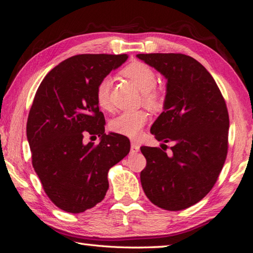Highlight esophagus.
<instances>
[{
	"label": "esophagus",
	"instance_id": "34e87169",
	"mask_svg": "<svg viewBox=\"0 0 253 253\" xmlns=\"http://www.w3.org/2000/svg\"><path fill=\"white\" fill-rule=\"evenodd\" d=\"M140 150V146L138 143H135V142H132L131 143V152L132 154H136V152H138Z\"/></svg>",
	"mask_w": 253,
	"mask_h": 253
}]
</instances>
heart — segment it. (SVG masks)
Masks as SVG:
<instances>
[{
    "instance_id": "1",
    "label": "heart",
    "mask_w": 253,
    "mask_h": 253,
    "mask_svg": "<svg viewBox=\"0 0 253 253\" xmlns=\"http://www.w3.org/2000/svg\"><path fill=\"white\" fill-rule=\"evenodd\" d=\"M121 74L133 83L135 87L141 92L144 105L152 110H159L163 106V90L156 86L157 76L150 66L141 63V61H133V63L126 65L121 70ZM111 87L112 78L105 76L97 83L96 89H95V97H96L97 104L102 109L107 111L112 109ZM147 120L148 114L143 110L124 112L112 120L110 127L115 133L129 136V138H135L141 132Z\"/></svg>"
}]
</instances>
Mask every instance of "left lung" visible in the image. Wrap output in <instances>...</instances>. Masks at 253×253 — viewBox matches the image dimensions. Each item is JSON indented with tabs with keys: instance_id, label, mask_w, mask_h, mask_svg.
<instances>
[{
	"instance_id": "left-lung-1",
	"label": "left lung",
	"mask_w": 253,
	"mask_h": 253,
	"mask_svg": "<svg viewBox=\"0 0 253 253\" xmlns=\"http://www.w3.org/2000/svg\"><path fill=\"white\" fill-rule=\"evenodd\" d=\"M136 57L167 80L164 112L150 132L158 141L172 142L171 156L160 148H140L147 159L140 173L143 192L160 209L185 210L208 195L225 163L230 126L225 101L212 75L192 57Z\"/></svg>"
}]
</instances>
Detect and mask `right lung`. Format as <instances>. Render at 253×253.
Masks as SVG:
<instances>
[{
    "label": "right lung",
    "mask_w": 253,
    "mask_h": 253,
    "mask_svg": "<svg viewBox=\"0 0 253 253\" xmlns=\"http://www.w3.org/2000/svg\"><path fill=\"white\" fill-rule=\"evenodd\" d=\"M126 59V53L73 56L37 89L27 122L32 166L47 196L65 212H85L103 201L110 168L129 154L126 136L104 132L95 97L97 83ZM86 134L101 136L100 143L85 144Z\"/></svg>",
    "instance_id": "right-lung-1"
}]
</instances>
